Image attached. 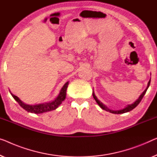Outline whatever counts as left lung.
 <instances>
[{
    "label": "left lung",
    "instance_id": "obj_1",
    "mask_svg": "<svg viewBox=\"0 0 157 157\" xmlns=\"http://www.w3.org/2000/svg\"><path fill=\"white\" fill-rule=\"evenodd\" d=\"M150 82H151V79H149V81L148 82V84H147V88L145 89V90H144V92L141 94V95L140 96L139 98L136 100V101H135L134 103H132V104L128 105V106H125L124 109H121V110H118V111H113V110L109 109L108 108V107L105 106V105H104V104H103V103H101V101H99V99H97V97L95 96V94H94V91H93V92H92L93 97H94V99H95V101H97V104H99V106L100 107H101V108L102 109L105 110V111H109V112H110V113H115V114H121V113H127V112H129V111H132V110L133 109H135V107H136V106H137V105H138V104H140V102L141 101V100L142 99V98H143L144 95L145 94V93H146V92H147V89L149 88V85H150Z\"/></svg>",
    "mask_w": 157,
    "mask_h": 157
}]
</instances>
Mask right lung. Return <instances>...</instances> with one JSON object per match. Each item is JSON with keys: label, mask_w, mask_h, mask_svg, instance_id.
Instances as JSON below:
<instances>
[{"label": "right lung", "mask_w": 157, "mask_h": 157, "mask_svg": "<svg viewBox=\"0 0 157 157\" xmlns=\"http://www.w3.org/2000/svg\"><path fill=\"white\" fill-rule=\"evenodd\" d=\"M68 84L69 82H67L63 86V87L61 88V90H60L59 94H58V95L57 96V97H56L54 100H53V101H51L42 103V104L35 105H29L25 104L24 102L22 101L20 99H19L17 96L13 94L10 92H10L11 94L12 97L14 98V99L20 105L21 107H22L25 110H26L27 112H30V113L36 114L43 113H45V112L51 111H53V110L56 109L62 104V102L64 101L65 97H66V90L67 86H68Z\"/></svg>", "instance_id": "1"}]
</instances>
